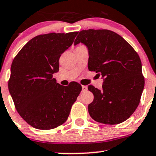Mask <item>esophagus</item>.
Segmentation results:
<instances>
[{"label":"esophagus","mask_w":156,"mask_h":156,"mask_svg":"<svg viewBox=\"0 0 156 156\" xmlns=\"http://www.w3.org/2000/svg\"><path fill=\"white\" fill-rule=\"evenodd\" d=\"M82 90H83V91H85L88 90V87L86 86V85H83L82 86Z\"/></svg>","instance_id":"1"}]
</instances>
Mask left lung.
Wrapping results in <instances>:
<instances>
[{"label":"left lung","mask_w":156,"mask_h":156,"mask_svg":"<svg viewBox=\"0 0 156 156\" xmlns=\"http://www.w3.org/2000/svg\"><path fill=\"white\" fill-rule=\"evenodd\" d=\"M83 43L88 51V68L102 76L100 90L89 85L94 94L88 113L95 121L118 124L134 113L144 88L140 57L120 35L108 30H88L79 33L74 45Z\"/></svg>","instance_id":"obj_1"}]
</instances>
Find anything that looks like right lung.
<instances>
[{"label": "right lung", "mask_w": 156, "mask_h": 156, "mask_svg": "<svg viewBox=\"0 0 156 156\" xmlns=\"http://www.w3.org/2000/svg\"><path fill=\"white\" fill-rule=\"evenodd\" d=\"M78 32L48 33L30 40L13 59L8 87L16 110L28 124L51 129L63 124L82 91L81 85L56 83L61 55L73 44Z\"/></svg>", "instance_id": "1"}]
</instances>
